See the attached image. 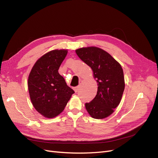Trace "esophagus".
<instances>
[{"label": "esophagus", "mask_w": 158, "mask_h": 158, "mask_svg": "<svg viewBox=\"0 0 158 158\" xmlns=\"http://www.w3.org/2000/svg\"><path fill=\"white\" fill-rule=\"evenodd\" d=\"M79 88H80V86H79V85H78V86H77V87H75V88H74V91H75V92H77V91H78Z\"/></svg>", "instance_id": "obj_1"}]
</instances>
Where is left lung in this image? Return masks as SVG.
<instances>
[{
    "mask_svg": "<svg viewBox=\"0 0 158 158\" xmlns=\"http://www.w3.org/2000/svg\"><path fill=\"white\" fill-rule=\"evenodd\" d=\"M76 53L91 68L98 85L95 97L85 104L87 111L95 119L109 116L120 102L125 88L121 64L108 52L97 47L79 48Z\"/></svg>",
    "mask_w": 158,
    "mask_h": 158,
    "instance_id": "left-lung-1",
    "label": "left lung"
}]
</instances>
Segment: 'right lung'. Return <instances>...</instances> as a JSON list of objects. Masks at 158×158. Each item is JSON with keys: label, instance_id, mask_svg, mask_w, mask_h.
<instances>
[{"label": "right lung", "instance_id": "right-lung-1", "mask_svg": "<svg viewBox=\"0 0 158 158\" xmlns=\"http://www.w3.org/2000/svg\"><path fill=\"white\" fill-rule=\"evenodd\" d=\"M67 52V50H54L45 53L36 61L29 75L32 104L45 118H53L61 114L74 94L58 73Z\"/></svg>", "mask_w": 158, "mask_h": 158}]
</instances>
